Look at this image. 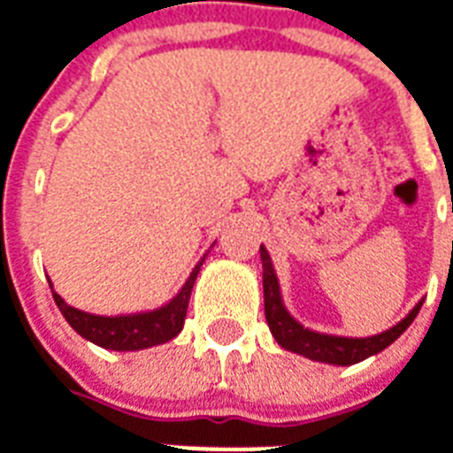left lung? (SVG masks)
<instances>
[{
  "label": "left lung",
  "mask_w": 453,
  "mask_h": 453,
  "mask_svg": "<svg viewBox=\"0 0 453 453\" xmlns=\"http://www.w3.org/2000/svg\"><path fill=\"white\" fill-rule=\"evenodd\" d=\"M260 260H263V290H265V319L270 326L274 340L284 349L300 354L304 358L319 360V363H330V365H354L365 360L367 356L380 354L381 349H386L391 342H395L400 334L410 328V323L417 319L421 303L410 311V314L393 326L391 330H386L374 337H334V334H321L314 330L303 328L293 316L286 311L284 303H281V293H279V281L274 274V267L270 263V256L260 246Z\"/></svg>",
  "instance_id": "1"
}]
</instances>
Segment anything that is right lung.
<instances>
[{"label":"right lung","mask_w":453,"mask_h":453,"mask_svg":"<svg viewBox=\"0 0 453 453\" xmlns=\"http://www.w3.org/2000/svg\"><path fill=\"white\" fill-rule=\"evenodd\" d=\"M200 265L202 263L195 265L188 281L183 284V288L179 290V296L172 303L156 311H146V314L95 316L67 304L58 293H53V300L60 307L69 326L81 337H86L102 349H111V351H139V349L165 344L181 333L186 310H188L190 290H193L195 279H197ZM50 290H53V284H50Z\"/></svg>","instance_id":"add662e5"}]
</instances>
